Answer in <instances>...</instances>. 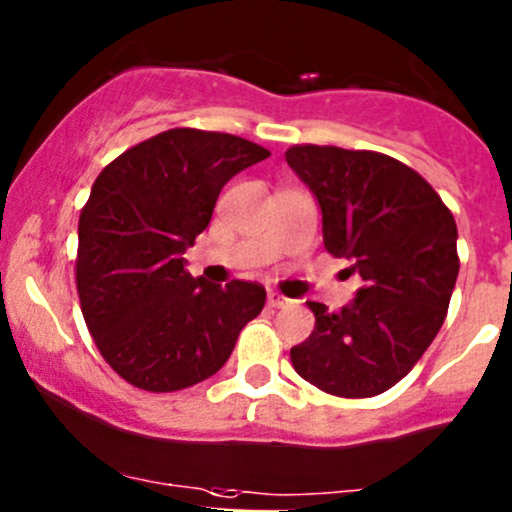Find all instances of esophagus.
Listing matches in <instances>:
<instances>
[{"label": "esophagus", "instance_id": "esophagus-1", "mask_svg": "<svg viewBox=\"0 0 512 512\" xmlns=\"http://www.w3.org/2000/svg\"><path fill=\"white\" fill-rule=\"evenodd\" d=\"M267 303L272 308H284V306H289L291 303V299H286L284 294H279V291H269L267 294Z\"/></svg>", "mask_w": 512, "mask_h": 512}]
</instances>
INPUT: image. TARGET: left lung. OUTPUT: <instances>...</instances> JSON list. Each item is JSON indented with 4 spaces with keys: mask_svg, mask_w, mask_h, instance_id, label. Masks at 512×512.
Returning a JSON list of instances; mask_svg holds the SVG:
<instances>
[{
    "mask_svg": "<svg viewBox=\"0 0 512 512\" xmlns=\"http://www.w3.org/2000/svg\"><path fill=\"white\" fill-rule=\"evenodd\" d=\"M286 162L318 199L325 250L364 282L338 313L308 301L316 328L291 364L333 396L389 391L445 323L459 274L452 211L418 172L374 150L294 145Z\"/></svg>",
    "mask_w": 512,
    "mask_h": 512,
    "instance_id": "1",
    "label": "left lung"
}]
</instances>
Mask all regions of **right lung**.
Wrapping results in <instances>:
<instances>
[{
  "label": "right lung",
  "instance_id": "obj_1",
  "mask_svg": "<svg viewBox=\"0 0 512 512\" xmlns=\"http://www.w3.org/2000/svg\"><path fill=\"white\" fill-rule=\"evenodd\" d=\"M265 157L230 133L172 128L101 170L80 213L77 294L101 357L128 384L167 393L209 379L260 316L265 286L194 279L182 255L228 179Z\"/></svg>",
  "mask_w": 512,
  "mask_h": 512
}]
</instances>
